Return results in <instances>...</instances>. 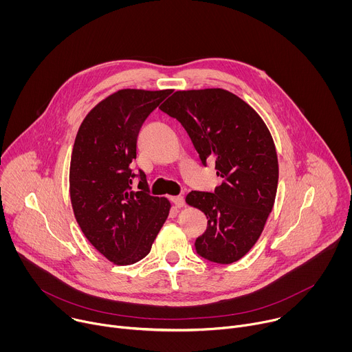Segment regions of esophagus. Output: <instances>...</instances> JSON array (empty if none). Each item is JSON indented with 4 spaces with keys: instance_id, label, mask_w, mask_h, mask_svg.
<instances>
[{
    "instance_id": "34e87169",
    "label": "esophagus",
    "mask_w": 352,
    "mask_h": 352,
    "mask_svg": "<svg viewBox=\"0 0 352 352\" xmlns=\"http://www.w3.org/2000/svg\"><path fill=\"white\" fill-rule=\"evenodd\" d=\"M170 200H171V202L174 204V206L175 208H182L184 206V204H185V200H184V196H181V195H178V196H171L170 197Z\"/></svg>"
}]
</instances>
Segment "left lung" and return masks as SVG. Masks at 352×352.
<instances>
[{
	"instance_id": "obj_1",
	"label": "left lung",
	"mask_w": 352,
	"mask_h": 352,
	"mask_svg": "<svg viewBox=\"0 0 352 352\" xmlns=\"http://www.w3.org/2000/svg\"><path fill=\"white\" fill-rule=\"evenodd\" d=\"M160 110L181 122L202 164L214 160L223 178L214 192L186 196L208 217L205 234L195 241L197 255L220 265L239 261L259 239L277 192L278 162L266 124L224 89L179 90Z\"/></svg>"
}]
</instances>
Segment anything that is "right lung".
Segmentation results:
<instances>
[{
    "label": "right lung",
    "instance_id": "add662e5",
    "mask_svg": "<svg viewBox=\"0 0 352 352\" xmlns=\"http://www.w3.org/2000/svg\"><path fill=\"white\" fill-rule=\"evenodd\" d=\"M173 90L122 89L100 102L78 131L69 168L76 221L89 242L116 265H132L152 249L170 202L150 195L146 174L132 173L142 124ZM133 177L138 189L131 188Z\"/></svg>",
    "mask_w": 352,
    "mask_h": 352
}]
</instances>
